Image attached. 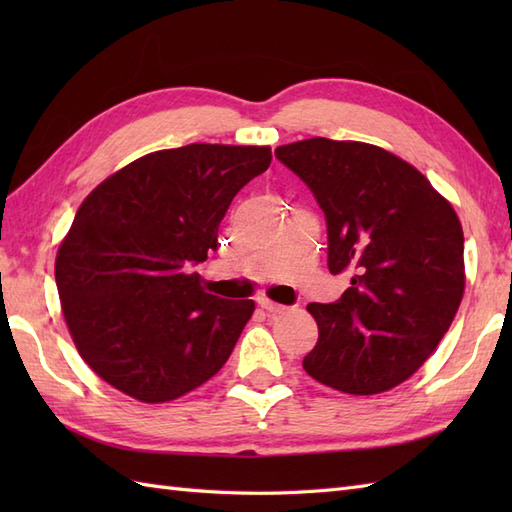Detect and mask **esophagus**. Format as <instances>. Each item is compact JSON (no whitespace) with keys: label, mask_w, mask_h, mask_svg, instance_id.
Listing matches in <instances>:
<instances>
[{"label":"esophagus","mask_w":512,"mask_h":512,"mask_svg":"<svg viewBox=\"0 0 512 512\" xmlns=\"http://www.w3.org/2000/svg\"><path fill=\"white\" fill-rule=\"evenodd\" d=\"M257 303H259V308L266 310L268 314H279V312L286 310L284 306H281V303H275V301H270V299H266V297H262Z\"/></svg>","instance_id":"34e87169"}]
</instances>
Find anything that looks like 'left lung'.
<instances>
[{
	"instance_id": "1",
	"label": "left lung",
	"mask_w": 512,
	"mask_h": 512,
	"mask_svg": "<svg viewBox=\"0 0 512 512\" xmlns=\"http://www.w3.org/2000/svg\"><path fill=\"white\" fill-rule=\"evenodd\" d=\"M275 156L308 184L328 222L339 301L310 303L319 341L303 369L343 394L407 380L436 350L464 295V233L453 206L409 162L356 140L308 138Z\"/></svg>"
}]
</instances>
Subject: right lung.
<instances>
[{
  "instance_id": "right-lung-1",
  "label": "right lung",
  "mask_w": 512,
  "mask_h": 512,
  "mask_svg": "<svg viewBox=\"0 0 512 512\" xmlns=\"http://www.w3.org/2000/svg\"><path fill=\"white\" fill-rule=\"evenodd\" d=\"M270 160V147L162 149L83 200L54 279L76 350L105 383L154 405L220 372L255 303L209 295L191 268L217 250L228 206Z\"/></svg>"
}]
</instances>
